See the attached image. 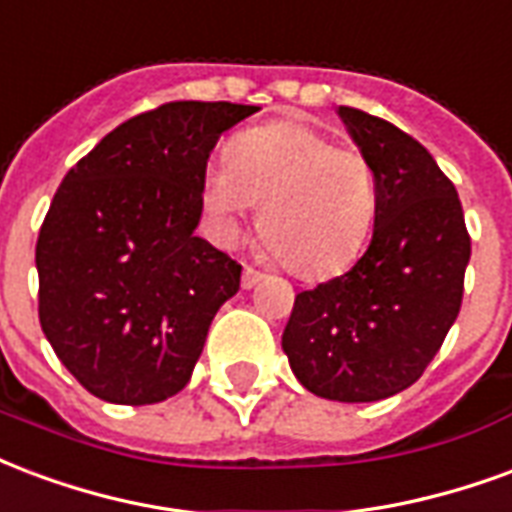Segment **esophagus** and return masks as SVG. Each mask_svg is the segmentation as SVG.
<instances>
[{
  "instance_id": "34e87169",
  "label": "esophagus",
  "mask_w": 512,
  "mask_h": 512,
  "mask_svg": "<svg viewBox=\"0 0 512 512\" xmlns=\"http://www.w3.org/2000/svg\"><path fill=\"white\" fill-rule=\"evenodd\" d=\"M259 281H261L259 270H253V267H245V270H242V289H253Z\"/></svg>"
}]
</instances>
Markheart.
Returning <instances> with one entry per match:
<instances>
[{"instance_id": "heart-1", "label": "heart", "mask_w": 512, "mask_h": 512, "mask_svg": "<svg viewBox=\"0 0 512 512\" xmlns=\"http://www.w3.org/2000/svg\"><path fill=\"white\" fill-rule=\"evenodd\" d=\"M204 207L234 237L251 207L283 267L305 281L343 272L363 248L376 210L371 163L302 122H272L231 141L229 163L204 177Z\"/></svg>"}]
</instances>
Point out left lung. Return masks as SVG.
I'll return each mask as SVG.
<instances>
[{"label":"left lung","instance_id":"1","mask_svg":"<svg viewBox=\"0 0 512 512\" xmlns=\"http://www.w3.org/2000/svg\"><path fill=\"white\" fill-rule=\"evenodd\" d=\"M371 163L374 237L352 270L294 297L283 352L305 390L365 404L412 387L450 333L472 240L455 185L409 133L341 106Z\"/></svg>","mask_w":512,"mask_h":512}]
</instances>
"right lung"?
Segmentation results:
<instances>
[{"label":"right lung","mask_w":512,"mask_h":512,"mask_svg":"<svg viewBox=\"0 0 512 512\" xmlns=\"http://www.w3.org/2000/svg\"><path fill=\"white\" fill-rule=\"evenodd\" d=\"M259 106L177 100L122 122L67 171L37 237V311L70 374L108 404L190 382L242 267L196 237L207 160Z\"/></svg>","instance_id":"right-lung-1"}]
</instances>
